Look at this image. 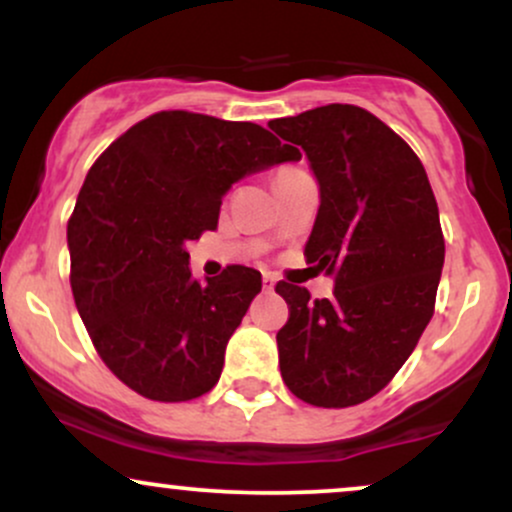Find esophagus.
<instances>
[{"label": "esophagus", "mask_w": 512, "mask_h": 512, "mask_svg": "<svg viewBox=\"0 0 512 512\" xmlns=\"http://www.w3.org/2000/svg\"><path fill=\"white\" fill-rule=\"evenodd\" d=\"M274 284H276V276H274L272 272H262V286H264V291H272Z\"/></svg>", "instance_id": "obj_1"}]
</instances>
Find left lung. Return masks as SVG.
I'll return each instance as SVG.
<instances>
[{
  "instance_id": "obj_1",
  "label": "left lung",
  "mask_w": 512,
  "mask_h": 512,
  "mask_svg": "<svg viewBox=\"0 0 512 512\" xmlns=\"http://www.w3.org/2000/svg\"><path fill=\"white\" fill-rule=\"evenodd\" d=\"M269 129L308 156L320 209L305 260L334 276L322 301L276 284L289 303L276 334L281 378L315 407H354L395 378L433 317L445 260L436 197L411 146L356 105H322Z\"/></svg>"
}]
</instances>
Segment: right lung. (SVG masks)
Returning <instances> with one entry per match:
<instances>
[{"instance_id": "obj_1", "label": "right lung", "mask_w": 512, "mask_h": 512, "mask_svg": "<svg viewBox=\"0 0 512 512\" xmlns=\"http://www.w3.org/2000/svg\"><path fill=\"white\" fill-rule=\"evenodd\" d=\"M298 158L260 125L187 110L146 117L98 156L67 223L69 281L88 337L127 387L187 402L219 383L262 274L233 264L199 284L185 245L214 231L233 182Z\"/></svg>"}]
</instances>
